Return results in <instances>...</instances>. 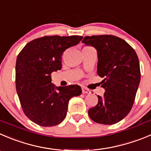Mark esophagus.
Returning a JSON list of instances; mask_svg holds the SVG:
<instances>
[{"label": "esophagus", "mask_w": 151, "mask_h": 151, "mask_svg": "<svg viewBox=\"0 0 151 151\" xmlns=\"http://www.w3.org/2000/svg\"><path fill=\"white\" fill-rule=\"evenodd\" d=\"M82 91H83V93H91V91L89 90V89L86 88H85V87L82 88Z\"/></svg>", "instance_id": "34e87169"}]
</instances>
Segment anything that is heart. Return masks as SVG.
I'll use <instances>...</instances> for the list:
<instances>
[{
  "label": "heart",
  "instance_id": "1",
  "mask_svg": "<svg viewBox=\"0 0 151 151\" xmlns=\"http://www.w3.org/2000/svg\"><path fill=\"white\" fill-rule=\"evenodd\" d=\"M85 48H89V47H85Z\"/></svg>",
  "mask_w": 151,
  "mask_h": 151
}]
</instances>
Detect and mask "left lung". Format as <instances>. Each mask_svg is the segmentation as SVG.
Masks as SVG:
<instances>
[{"label": "left lung", "instance_id": "left-lung-1", "mask_svg": "<svg viewBox=\"0 0 151 151\" xmlns=\"http://www.w3.org/2000/svg\"><path fill=\"white\" fill-rule=\"evenodd\" d=\"M97 51V74L105 92L88 110L93 122L113 125L129 114L135 100L141 73L134 49L120 37L111 35L86 36L82 40Z\"/></svg>", "mask_w": 151, "mask_h": 151}]
</instances>
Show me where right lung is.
Masks as SVG:
<instances>
[{
  "mask_svg": "<svg viewBox=\"0 0 151 151\" xmlns=\"http://www.w3.org/2000/svg\"><path fill=\"white\" fill-rule=\"evenodd\" d=\"M83 37L44 36L28 43L16 60V90L25 115L37 125H57L67 114L69 99L81 94L78 85L55 87L54 71L62 68L64 51L78 44Z\"/></svg>",
  "mask_w": 151,
  "mask_h": 151,
  "instance_id": "right-lung-1",
  "label": "right lung"
}]
</instances>
